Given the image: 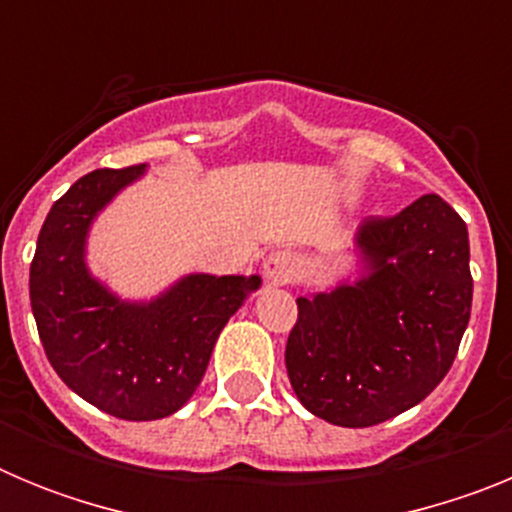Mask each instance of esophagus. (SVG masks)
<instances>
[{"instance_id":"esophagus-1","label":"esophagus","mask_w":512,"mask_h":512,"mask_svg":"<svg viewBox=\"0 0 512 512\" xmlns=\"http://www.w3.org/2000/svg\"><path fill=\"white\" fill-rule=\"evenodd\" d=\"M295 271H297V259L289 251H274L266 256L264 277L266 282L274 284V287H284V284L292 282Z\"/></svg>"}]
</instances>
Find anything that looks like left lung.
Listing matches in <instances>:
<instances>
[{
    "mask_svg": "<svg viewBox=\"0 0 512 512\" xmlns=\"http://www.w3.org/2000/svg\"><path fill=\"white\" fill-rule=\"evenodd\" d=\"M346 277L297 297L289 382L315 418L384 423L431 395L472 312L467 225L438 194L356 228Z\"/></svg>",
    "mask_w": 512,
    "mask_h": 512,
    "instance_id": "1",
    "label": "left lung"
}]
</instances>
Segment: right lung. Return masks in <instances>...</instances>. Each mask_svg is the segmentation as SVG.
Returning a JSON list of instances; mask_svg holds the SVG:
<instances>
[{"instance_id":"add662e5","label":"right lung","mask_w":512,"mask_h":512,"mask_svg":"<svg viewBox=\"0 0 512 512\" xmlns=\"http://www.w3.org/2000/svg\"><path fill=\"white\" fill-rule=\"evenodd\" d=\"M148 166L99 169L51 207L30 266L45 356L71 392L122 420H158L200 387L220 330L261 287L259 274H184L153 297L117 295L89 269V233Z\"/></svg>"}]
</instances>
